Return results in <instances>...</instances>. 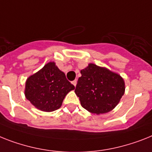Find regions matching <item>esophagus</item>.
Returning <instances> with one entry per match:
<instances>
[{
	"label": "esophagus",
	"instance_id": "obj_1",
	"mask_svg": "<svg viewBox=\"0 0 152 152\" xmlns=\"http://www.w3.org/2000/svg\"><path fill=\"white\" fill-rule=\"evenodd\" d=\"M71 83L73 84V85H75V86H76V85H77V80L75 79V80H74L73 81H71Z\"/></svg>",
	"mask_w": 152,
	"mask_h": 152
}]
</instances>
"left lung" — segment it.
I'll list each match as a JSON object with an SVG mask.
<instances>
[{
    "label": "left lung",
    "mask_w": 152,
    "mask_h": 152,
    "mask_svg": "<svg viewBox=\"0 0 152 152\" xmlns=\"http://www.w3.org/2000/svg\"><path fill=\"white\" fill-rule=\"evenodd\" d=\"M81 74L75 91L82 107L99 115L118 105L125 92V82L119 74L95 64H89Z\"/></svg>",
    "instance_id": "obj_1"
}]
</instances>
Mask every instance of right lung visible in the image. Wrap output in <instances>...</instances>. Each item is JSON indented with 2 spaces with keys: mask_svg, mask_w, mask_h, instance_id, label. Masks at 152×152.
I'll return each instance as SVG.
<instances>
[{
  "mask_svg": "<svg viewBox=\"0 0 152 152\" xmlns=\"http://www.w3.org/2000/svg\"><path fill=\"white\" fill-rule=\"evenodd\" d=\"M74 89L55 62H49L27 78L25 96L36 109L53 112L61 108L65 96Z\"/></svg>",
  "mask_w": 152,
  "mask_h": 152,
  "instance_id": "obj_1",
  "label": "right lung"
}]
</instances>
